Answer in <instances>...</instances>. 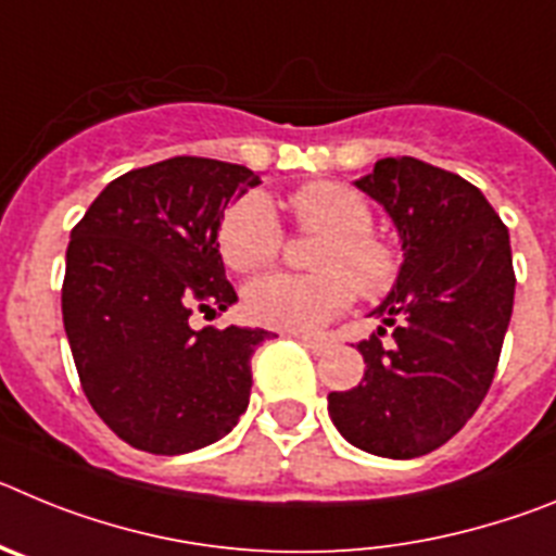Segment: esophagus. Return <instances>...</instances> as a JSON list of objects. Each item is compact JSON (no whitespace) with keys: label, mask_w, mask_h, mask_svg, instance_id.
Here are the masks:
<instances>
[{"label":"esophagus","mask_w":556,"mask_h":556,"mask_svg":"<svg viewBox=\"0 0 556 556\" xmlns=\"http://www.w3.org/2000/svg\"><path fill=\"white\" fill-rule=\"evenodd\" d=\"M301 342L308 348V351H314V353H323L328 345H331L328 339H312V337H301Z\"/></svg>","instance_id":"obj_1"}]
</instances>
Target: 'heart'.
<instances>
[{
    "mask_svg": "<svg viewBox=\"0 0 556 556\" xmlns=\"http://www.w3.org/2000/svg\"><path fill=\"white\" fill-rule=\"evenodd\" d=\"M294 228L323 233L314 244L317 273H275L244 292V312L253 323L289 333H312L351 308L356 289L370 301L387 298L406 267L395 236L372 228L370 200L339 180H312L289 198ZM217 248L233 273H258L281 255L283 228L262 191H248L219 219Z\"/></svg>",
    "mask_w": 556,
    "mask_h": 556,
    "instance_id": "heart-1",
    "label": "heart"
}]
</instances>
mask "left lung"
Instances as JSON below:
<instances>
[{
	"label": "left lung",
	"mask_w": 556,
	"mask_h": 556,
	"mask_svg": "<svg viewBox=\"0 0 556 556\" xmlns=\"http://www.w3.org/2000/svg\"><path fill=\"white\" fill-rule=\"evenodd\" d=\"M362 191L384 205L406 267L372 314L393 328L358 342L365 378L328 395L348 443L390 459L445 445L488 395L513 317L509 230L473 184L426 161L381 159Z\"/></svg>",
	"instance_id": "obj_1"
}]
</instances>
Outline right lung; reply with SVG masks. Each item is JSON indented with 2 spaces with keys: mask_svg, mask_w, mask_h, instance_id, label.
I'll return each mask as SVG.
<instances>
[{
  "mask_svg": "<svg viewBox=\"0 0 556 556\" xmlns=\"http://www.w3.org/2000/svg\"><path fill=\"white\" fill-rule=\"evenodd\" d=\"M258 184L248 166L178 155L125 172L72 228L63 326L88 404L147 454L217 443L248 409L262 328L189 317L236 301L217 228L230 198Z\"/></svg>",
  "mask_w": 556,
  "mask_h": 556,
  "instance_id": "right-lung-1",
  "label": "right lung"
}]
</instances>
